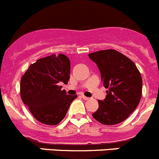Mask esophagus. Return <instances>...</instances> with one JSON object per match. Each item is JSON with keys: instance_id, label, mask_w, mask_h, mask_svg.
Returning a JSON list of instances; mask_svg holds the SVG:
<instances>
[{"instance_id": "34e87169", "label": "esophagus", "mask_w": 159, "mask_h": 159, "mask_svg": "<svg viewBox=\"0 0 159 159\" xmlns=\"http://www.w3.org/2000/svg\"><path fill=\"white\" fill-rule=\"evenodd\" d=\"M82 98H84V100H85V101H88L89 99H90V98H87V97H86V96H84V95H82Z\"/></svg>"}]
</instances>
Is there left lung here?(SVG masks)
Here are the masks:
<instances>
[{
	"mask_svg": "<svg viewBox=\"0 0 159 159\" xmlns=\"http://www.w3.org/2000/svg\"><path fill=\"white\" fill-rule=\"evenodd\" d=\"M101 72L106 91L104 101L98 100V110L93 117L104 125L123 122L136 109L142 95L140 72L132 60L113 49L88 54Z\"/></svg>",
	"mask_w": 159,
	"mask_h": 159,
	"instance_id": "1",
	"label": "left lung"
}]
</instances>
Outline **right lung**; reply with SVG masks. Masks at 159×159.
<instances>
[{
  "instance_id": "obj_1",
  "label": "right lung",
  "mask_w": 159,
  "mask_h": 159,
  "mask_svg": "<svg viewBox=\"0 0 159 159\" xmlns=\"http://www.w3.org/2000/svg\"><path fill=\"white\" fill-rule=\"evenodd\" d=\"M70 61L65 54L40 58L31 64L21 79L20 94L33 117L41 123L54 126L65 118L77 95H67L59 83L68 84Z\"/></svg>"
}]
</instances>
